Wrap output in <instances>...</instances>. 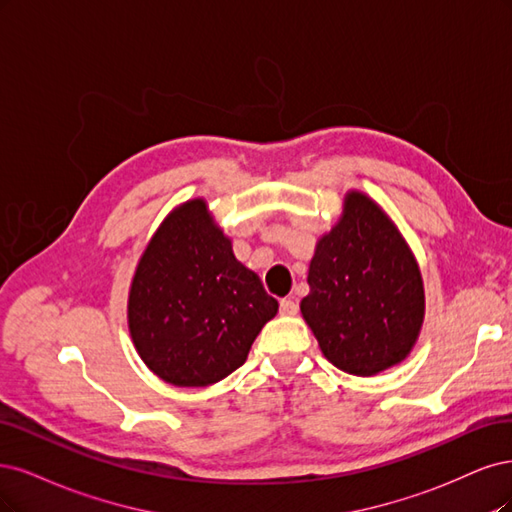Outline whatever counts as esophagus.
<instances>
[{
    "label": "esophagus",
    "instance_id": "1",
    "mask_svg": "<svg viewBox=\"0 0 512 512\" xmlns=\"http://www.w3.org/2000/svg\"><path fill=\"white\" fill-rule=\"evenodd\" d=\"M280 315H285V317L298 315V304H295L293 300H280Z\"/></svg>",
    "mask_w": 512,
    "mask_h": 512
}]
</instances>
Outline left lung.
Here are the masks:
<instances>
[{
    "label": "left lung",
    "instance_id": "obj_1",
    "mask_svg": "<svg viewBox=\"0 0 512 512\" xmlns=\"http://www.w3.org/2000/svg\"><path fill=\"white\" fill-rule=\"evenodd\" d=\"M308 285L302 315L336 368L372 376L406 359L423 323V280L398 229L364 193L346 195Z\"/></svg>",
    "mask_w": 512,
    "mask_h": 512
}]
</instances>
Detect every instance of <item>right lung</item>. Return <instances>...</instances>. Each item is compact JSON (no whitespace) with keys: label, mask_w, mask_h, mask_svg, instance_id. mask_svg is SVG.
<instances>
[{"label":"right lung","mask_w":512,"mask_h":512,"mask_svg":"<svg viewBox=\"0 0 512 512\" xmlns=\"http://www.w3.org/2000/svg\"><path fill=\"white\" fill-rule=\"evenodd\" d=\"M278 310L234 257L204 200L161 223L131 283L129 332L144 364L176 387H206L238 370Z\"/></svg>","instance_id":"obj_1"}]
</instances>
